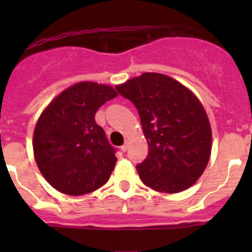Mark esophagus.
I'll return each instance as SVG.
<instances>
[{
	"instance_id": "1",
	"label": "esophagus",
	"mask_w": 252,
	"mask_h": 252,
	"mask_svg": "<svg viewBox=\"0 0 252 252\" xmlns=\"http://www.w3.org/2000/svg\"><path fill=\"white\" fill-rule=\"evenodd\" d=\"M127 149H128V141H126V142H125V144H124V145L121 146V150L125 153V151H127Z\"/></svg>"
}]
</instances>
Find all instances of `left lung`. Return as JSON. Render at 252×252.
Listing matches in <instances>:
<instances>
[{
    "mask_svg": "<svg viewBox=\"0 0 252 252\" xmlns=\"http://www.w3.org/2000/svg\"><path fill=\"white\" fill-rule=\"evenodd\" d=\"M116 91L135 104L148 140V157L136 165L144 184L164 193L193 186L212 148L208 117L197 97L159 73H144Z\"/></svg>",
    "mask_w": 252,
    "mask_h": 252,
    "instance_id": "1",
    "label": "left lung"
}]
</instances>
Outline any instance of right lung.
I'll list each match as a JSON object with an SVG mask.
<instances>
[{
    "label": "right lung",
    "mask_w": 252,
    "mask_h": 252,
    "mask_svg": "<svg viewBox=\"0 0 252 252\" xmlns=\"http://www.w3.org/2000/svg\"><path fill=\"white\" fill-rule=\"evenodd\" d=\"M112 87L82 82L60 93L45 108L34 131V155L41 174L57 190L82 195L101 188L117 161L94 115L115 98Z\"/></svg>",
    "instance_id": "1"
}]
</instances>
